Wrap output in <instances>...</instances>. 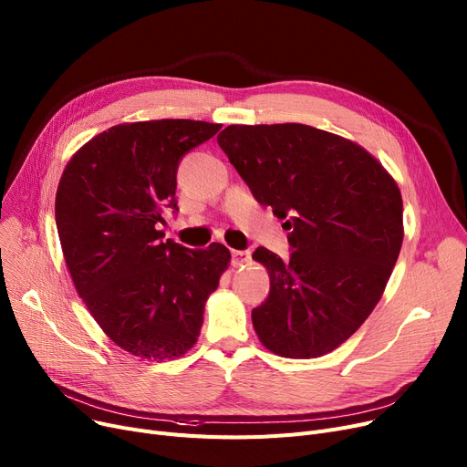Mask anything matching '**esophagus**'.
<instances>
[{
	"label": "esophagus",
	"mask_w": 467,
	"mask_h": 467,
	"mask_svg": "<svg viewBox=\"0 0 467 467\" xmlns=\"http://www.w3.org/2000/svg\"><path fill=\"white\" fill-rule=\"evenodd\" d=\"M252 254L248 250H233L231 252V263L233 266H244L250 261Z\"/></svg>",
	"instance_id": "1"
}]
</instances>
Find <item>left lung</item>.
<instances>
[{
  "instance_id": "obj_1",
  "label": "left lung",
  "mask_w": 467,
  "mask_h": 467,
  "mask_svg": "<svg viewBox=\"0 0 467 467\" xmlns=\"http://www.w3.org/2000/svg\"><path fill=\"white\" fill-rule=\"evenodd\" d=\"M217 143L255 201L291 231L289 261L257 248L271 278L252 310L263 347L320 358L350 338L380 301L403 244L401 192L361 145L299 122L231 125Z\"/></svg>"
}]
</instances>
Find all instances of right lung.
I'll return each mask as SVG.
<instances>
[{
	"label": "right lung",
	"mask_w": 467,
	"mask_h": 467,
	"mask_svg": "<svg viewBox=\"0 0 467 467\" xmlns=\"http://www.w3.org/2000/svg\"><path fill=\"white\" fill-rule=\"evenodd\" d=\"M219 129L191 119L122 122L64 168L55 215L67 271L96 324L132 356L189 352L231 263L223 244L189 250L159 231L162 210H178L182 157Z\"/></svg>",
	"instance_id": "right-lung-1"
}]
</instances>
